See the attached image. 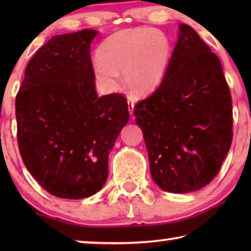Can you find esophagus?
<instances>
[{
  "label": "esophagus",
  "mask_w": 251,
  "mask_h": 251,
  "mask_svg": "<svg viewBox=\"0 0 251 251\" xmlns=\"http://www.w3.org/2000/svg\"><path fill=\"white\" fill-rule=\"evenodd\" d=\"M127 103H128V112L130 114V116H133L134 115V103H133V100H127Z\"/></svg>",
  "instance_id": "esophagus-1"
}]
</instances>
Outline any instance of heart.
<instances>
[{"mask_svg":"<svg viewBox=\"0 0 251 251\" xmlns=\"http://www.w3.org/2000/svg\"><path fill=\"white\" fill-rule=\"evenodd\" d=\"M172 45L164 32L135 27L114 33L100 44L93 70L96 82L105 93L116 91L120 74L127 88L136 95L155 91L169 64Z\"/></svg>","mask_w":251,"mask_h":251,"instance_id":"b5f03b06","label":"heart"}]
</instances>
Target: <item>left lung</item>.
<instances>
[{
	"mask_svg": "<svg viewBox=\"0 0 251 251\" xmlns=\"http://www.w3.org/2000/svg\"><path fill=\"white\" fill-rule=\"evenodd\" d=\"M179 36L163 80L134 107L151 174L166 192L205 187L217 175L232 141V101L219 58L193 27Z\"/></svg>",
	"mask_w": 251,
	"mask_h": 251,
	"instance_id": "left-lung-1",
	"label": "left lung"
}]
</instances>
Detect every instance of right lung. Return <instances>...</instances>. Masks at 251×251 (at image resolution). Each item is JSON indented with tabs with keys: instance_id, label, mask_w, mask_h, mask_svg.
Wrapping results in <instances>:
<instances>
[{
	"instance_id": "right-lung-1",
	"label": "right lung",
	"mask_w": 251,
	"mask_h": 251,
	"mask_svg": "<svg viewBox=\"0 0 251 251\" xmlns=\"http://www.w3.org/2000/svg\"><path fill=\"white\" fill-rule=\"evenodd\" d=\"M94 29L55 35L34 54L15 99L23 163L53 196L90 197L108 176V156L129 120L126 97L99 96Z\"/></svg>"
}]
</instances>
